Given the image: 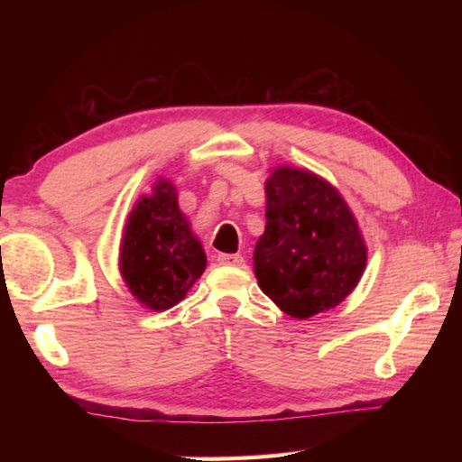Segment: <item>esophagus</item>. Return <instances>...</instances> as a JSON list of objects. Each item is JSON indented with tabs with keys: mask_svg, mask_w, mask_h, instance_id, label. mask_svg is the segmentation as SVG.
Returning <instances> with one entry per match:
<instances>
[{
	"mask_svg": "<svg viewBox=\"0 0 462 462\" xmlns=\"http://www.w3.org/2000/svg\"><path fill=\"white\" fill-rule=\"evenodd\" d=\"M216 261L220 264H232V267H240L242 263H245V256L242 254H226V253H220L216 256Z\"/></svg>",
	"mask_w": 462,
	"mask_h": 462,
	"instance_id": "34e87169",
	"label": "esophagus"
}]
</instances>
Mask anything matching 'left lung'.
I'll return each mask as SVG.
<instances>
[{
	"label": "left lung",
	"instance_id": "8db88e82",
	"mask_svg": "<svg viewBox=\"0 0 462 462\" xmlns=\"http://www.w3.org/2000/svg\"><path fill=\"white\" fill-rule=\"evenodd\" d=\"M264 191L267 226L254 246L263 293L300 319L338 306L366 264L353 212L330 183L310 171L279 167Z\"/></svg>",
	"mask_w": 462,
	"mask_h": 462
}]
</instances>
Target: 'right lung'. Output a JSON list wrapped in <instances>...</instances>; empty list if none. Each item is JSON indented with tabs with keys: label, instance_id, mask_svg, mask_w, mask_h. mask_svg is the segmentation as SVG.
Returning a JSON list of instances; mask_svg holds the SVG:
<instances>
[{
	"label": "right lung",
	"instance_id": "1",
	"mask_svg": "<svg viewBox=\"0 0 462 462\" xmlns=\"http://www.w3.org/2000/svg\"><path fill=\"white\" fill-rule=\"evenodd\" d=\"M206 269V253L177 203L175 187L161 179L140 198L128 217L120 248V271L146 308H173Z\"/></svg>",
	"mask_w": 462,
	"mask_h": 462
}]
</instances>
